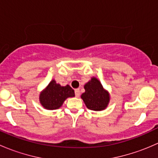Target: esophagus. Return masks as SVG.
I'll list each match as a JSON object with an SVG mask.
<instances>
[{
  "instance_id": "1",
  "label": "esophagus",
  "mask_w": 158,
  "mask_h": 158,
  "mask_svg": "<svg viewBox=\"0 0 158 158\" xmlns=\"http://www.w3.org/2000/svg\"><path fill=\"white\" fill-rule=\"evenodd\" d=\"M75 94H76V97H79V95H80V90H79V89H76V90H75Z\"/></svg>"
}]
</instances>
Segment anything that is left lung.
<instances>
[{
  "label": "left lung",
  "instance_id": "left-lung-1",
  "mask_svg": "<svg viewBox=\"0 0 158 158\" xmlns=\"http://www.w3.org/2000/svg\"><path fill=\"white\" fill-rule=\"evenodd\" d=\"M84 89L85 91L81 98L89 109L102 111L106 109L110 101V95L98 79L92 77L84 85Z\"/></svg>",
  "mask_w": 158,
  "mask_h": 158
}]
</instances>
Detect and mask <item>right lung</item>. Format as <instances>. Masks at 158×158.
Wrapping results in <instances>:
<instances>
[{"label": "right lung", "mask_w": 158, "mask_h": 158, "mask_svg": "<svg viewBox=\"0 0 158 158\" xmlns=\"http://www.w3.org/2000/svg\"><path fill=\"white\" fill-rule=\"evenodd\" d=\"M74 96V90L69 85L61 86L52 79L40 94V102L44 109L54 110L61 107L66 98Z\"/></svg>", "instance_id": "1"}]
</instances>
